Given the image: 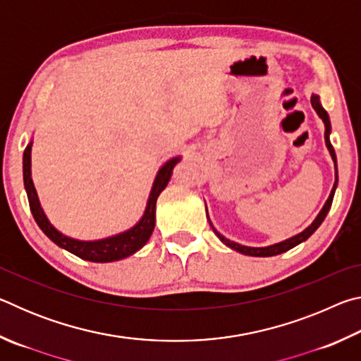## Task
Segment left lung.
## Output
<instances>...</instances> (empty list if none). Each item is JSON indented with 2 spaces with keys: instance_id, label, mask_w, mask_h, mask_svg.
Returning a JSON list of instances; mask_svg holds the SVG:
<instances>
[{
  "instance_id": "8db88e82",
  "label": "left lung",
  "mask_w": 361,
  "mask_h": 361,
  "mask_svg": "<svg viewBox=\"0 0 361 361\" xmlns=\"http://www.w3.org/2000/svg\"><path fill=\"white\" fill-rule=\"evenodd\" d=\"M310 103H312L314 109L317 111V114L320 116L323 124H325V143L328 146L329 149V154H331L333 161H334V166H336V152H334V148L331 142H329V132H331V126H329V118H328V113L323 109V106L320 105V99L317 95H312V99H310ZM336 186H338V166H336V181H334V186L331 189V194H329V197L326 200V204L323 205L322 212L319 213V216L315 218V221L309 226L307 229H304L301 234H298L295 237H291V239L285 240V242H280V243H276V245H271V247H262V248H255V247H245V245H240V243H235V242H231L229 239H226L224 235L219 234V232L213 228V231H215V234L219 237V240H221L223 243H226V245L231 247L232 250H235V252H240L242 255H248V256H276V255H280L283 252H288L290 248L296 247L298 243H301L304 240H307L310 235L314 234V232L317 231V228L323 223V219H325L326 213L329 212V209H331V204H333V197H334V191H336Z\"/></svg>"
}]
</instances>
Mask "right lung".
I'll return each instance as SVG.
<instances>
[{
    "mask_svg": "<svg viewBox=\"0 0 361 361\" xmlns=\"http://www.w3.org/2000/svg\"><path fill=\"white\" fill-rule=\"evenodd\" d=\"M32 143H30L25 151H23V185H25V191L28 195L30 202V210L33 213L35 221L38 223L41 231L51 239L54 243H57L59 247L68 250L70 253L79 256L81 259L92 261V262H111L118 261L122 258H127V256L133 255L142 248L154 231V213H156V200L159 194L164 191V188L167 186L170 180V175H172L173 167L178 164L180 157H173L164 166L154 180V185H152L148 205H146L145 215L140 219L138 224L133 226L132 229L122 232V234L108 237V239L103 240H95V242H82V240H75L70 239V237L63 235L62 232H59L54 226L47 221V218L42 212L38 194H36V189L32 181Z\"/></svg>",
    "mask_w": 361,
    "mask_h": 361,
    "instance_id": "add662e5",
    "label": "right lung"
}]
</instances>
